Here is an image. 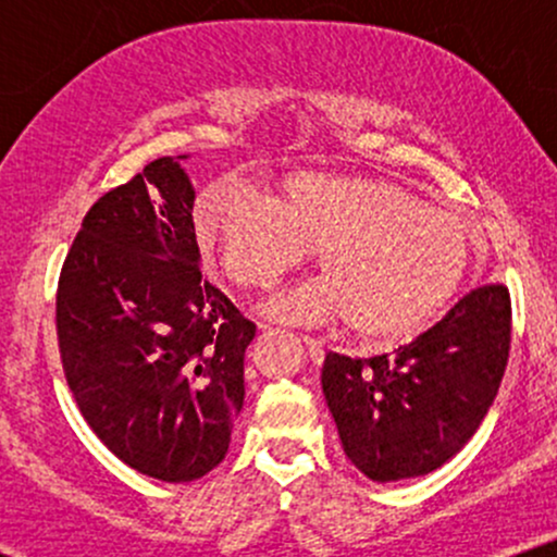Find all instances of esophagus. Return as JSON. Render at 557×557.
Wrapping results in <instances>:
<instances>
[{
  "mask_svg": "<svg viewBox=\"0 0 557 557\" xmlns=\"http://www.w3.org/2000/svg\"><path fill=\"white\" fill-rule=\"evenodd\" d=\"M304 348H306V354H309V359H311V363H322L324 361V345L317 341V337H309L306 335L304 337Z\"/></svg>",
  "mask_w": 557,
  "mask_h": 557,
  "instance_id": "1",
  "label": "esophagus"
}]
</instances>
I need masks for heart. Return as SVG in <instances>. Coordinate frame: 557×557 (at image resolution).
Instances as JSON below:
<instances>
[{
  "label": "heart",
  "instance_id": "obj_1",
  "mask_svg": "<svg viewBox=\"0 0 557 557\" xmlns=\"http://www.w3.org/2000/svg\"><path fill=\"white\" fill-rule=\"evenodd\" d=\"M196 235L243 287H267L314 253L319 283L274 309L337 322L361 343L426 330L463 285L471 235L461 220L403 185L345 172H293L277 198L233 183L201 190Z\"/></svg>",
  "mask_w": 557,
  "mask_h": 557
}]
</instances>
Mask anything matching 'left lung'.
<instances>
[{
  "label": "left lung",
  "instance_id": "left-lung-1",
  "mask_svg": "<svg viewBox=\"0 0 557 557\" xmlns=\"http://www.w3.org/2000/svg\"><path fill=\"white\" fill-rule=\"evenodd\" d=\"M508 350L510 293L482 285L393 354H327L322 389L345 456L374 482L440 469L487 417Z\"/></svg>",
  "mask_w": 557,
  "mask_h": 557
}]
</instances>
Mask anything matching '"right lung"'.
I'll list each match as a JSON object with an SVG mask.
<instances>
[{
  "instance_id": "1",
  "label": "right lung",
  "mask_w": 557,
  "mask_h": 557,
  "mask_svg": "<svg viewBox=\"0 0 557 557\" xmlns=\"http://www.w3.org/2000/svg\"><path fill=\"white\" fill-rule=\"evenodd\" d=\"M185 157H159L83 216L57 285L62 369L120 461L162 482L222 463L257 335L203 283Z\"/></svg>"
}]
</instances>
